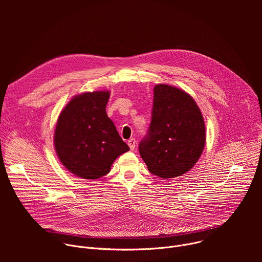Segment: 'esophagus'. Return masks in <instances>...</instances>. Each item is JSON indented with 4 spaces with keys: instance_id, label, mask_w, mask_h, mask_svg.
<instances>
[{
    "instance_id": "1",
    "label": "esophagus",
    "mask_w": 262,
    "mask_h": 262,
    "mask_svg": "<svg viewBox=\"0 0 262 262\" xmlns=\"http://www.w3.org/2000/svg\"><path fill=\"white\" fill-rule=\"evenodd\" d=\"M127 144H128V146H129V148L132 149V150H134V149L136 148V140H135L134 138L129 139L128 142H127Z\"/></svg>"
}]
</instances>
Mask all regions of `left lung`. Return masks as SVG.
<instances>
[{
    "label": "left lung",
    "instance_id": "obj_1",
    "mask_svg": "<svg viewBox=\"0 0 262 262\" xmlns=\"http://www.w3.org/2000/svg\"><path fill=\"white\" fill-rule=\"evenodd\" d=\"M204 144V120L195 100L178 88L157 85L151 121L139 144L149 172L165 179L181 176L197 163Z\"/></svg>",
    "mask_w": 262,
    "mask_h": 262
}]
</instances>
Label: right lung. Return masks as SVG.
Wrapping results in <instances>:
<instances>
[{"mask_svg": "<svg viewBox=\"0 0 262 262\" xmlns=\"http://www.w3.org/2000/svg\"><path fill=\"white\" fill-rule=\"evenodd\" d=\"M108 97L107 91L73 97L57 122V155L67 170L85 179L104 176L113 162L129 150L105 113Z\"/></svg>", "mask_w": 262, "mask_h": 262, "instance_id": "1", "label": "right lung"}]
</instances>
